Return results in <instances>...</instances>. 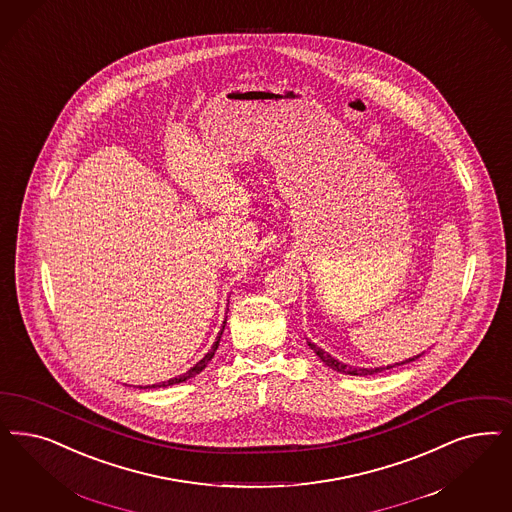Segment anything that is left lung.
Returning <instances> with one entry per match:
<instances>
[{
	"instance_id": "8db88e82",
	"label": "left lung",
	"mask_w": 512,
	"mask_h": 512,
	"mask_svg": "<svg viewBox=\"0 0 512 512\" xmlns=\"http://www.w3.org/2000/svg\"><path fill=\"white\" fill-rule=\"evenodd\" d=\"M308 346L314 350V353L318 355L319 359L329 367V369H333L336 372H342V374H352V376H369V374H378V372L388 371V369H393V367H399V365H406V363H410V361H416L420 355H416V357H410V359H406L403 363H395V365H388V367H374V369H361V367H350V365H344L342 361H338L335 359L333 355H329L327 352H323L319 346H316L314 342H308Z\"/></svg>"
}]
</instances>
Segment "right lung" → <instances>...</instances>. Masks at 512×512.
<instances>
[{"instance_id":"right-lung-1","label":"right lung","mask_w":512,"mask_h":512,"mask_svg":"<svg viewBox=\"0 0 512 512\" xmlns=\"http://www.w3.org/2000/svg\"><path fill=\"white\" fill-rule=\"evenodd\" d=\"M225 323L227 321H223V329L219 331V335L215 338V342H213L212 350L206 353L194 367H191L189 371L185 372V374H181V376H177V378H170L168 382H162V384H153V386H145V388H166V386H174V384H179V382H185V380H189V378H194L196 374H200V372L206 369V365L212 361L213 355H215V350H217V346H219V340H221V335H223V331H225Z\"/></svg>"}]
</instances>
